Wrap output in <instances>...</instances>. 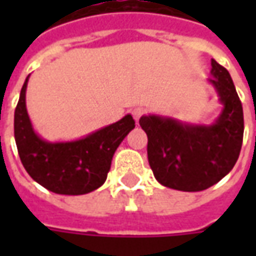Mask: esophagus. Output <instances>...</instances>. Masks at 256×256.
Here are the masks:
<instances>
[{
  "mask_svg": "<svg viewBox=\"0 0 256 256\" xmlns=\"http://www.w3.org/2000/svg\"><path fill=\"white\" fill-rule=\"evenodd\" d=\"M144 114H145V108H142V106H136L133 111H132V115H133V118L137 120V122H138L140 118Z\"/></svg>",
  "mask_w": 256,
  "mask_h": 256,
  "instance_id": "1",
  "label": "esophagus"
}]
</instances>
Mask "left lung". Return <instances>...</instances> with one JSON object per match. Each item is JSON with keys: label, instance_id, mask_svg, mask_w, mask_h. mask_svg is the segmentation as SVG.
<instances>
[{"label": "left lung", "instance_id": "8db88e82", "mask_svg": "<svg viewBox=\"0 0 256 256\" xmlns=\"http://www.w3.org/2000/svg\"><path fill=\"white\" fill-rule=\"evenodd\" d=\"M208 80L224 110L212 124H186L148 115L140 126L148 136V162L155 178L167 188L198 192L220 182L236 164L242 144L244 118L230 74L211 60Z\"/></svg>", "mask_w": 256, "mask_h": 256}]
</instances>
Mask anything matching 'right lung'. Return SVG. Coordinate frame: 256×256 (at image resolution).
<instances>
[{"label": "right lung", "mask_w": 256, "mask_h": 256, "mask_svg": "<svg viewBox=\"0 0 256 256\" xmlns=\"http://www.w3.org/2000/svg\"><path fill=\"white\" fill-rule=\"evenodd\" d=\"M28 76L14 110V140L20 160L30 177L50 192L84 194L100 188L111 168L112 156L134 128L132 115L68 142H48L34 132L26 108Z\"/></svg>", "instance_id": "1"}]
</instances>
